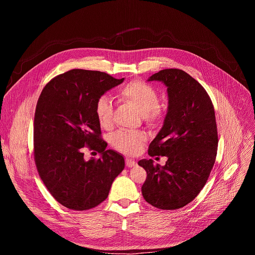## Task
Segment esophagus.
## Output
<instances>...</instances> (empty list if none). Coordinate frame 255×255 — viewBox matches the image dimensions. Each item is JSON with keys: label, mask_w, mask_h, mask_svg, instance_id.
<instances>
[{"label": "esophagus", "mask_w": 255, "mask_h": 255, "mask_svg": "<svg viewBox=\"0 0 255 255\" xmlns=\"http://www.w3.org/2000/svg\"><path fill=\"white\" fill-rule=\"evenodd\" d=\"M125 163H126V166H128V167H133L136 165V161L134 159L128 158V157L125 159Z\"/></svg>", "instance_id": "esophagus-1"}]
</instances>
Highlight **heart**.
I'll use <instances>...</instances> for the list:
<instances>
[{"instance_id":"b5f03b06","label":"heart","mask_w":255,"mask_h":255,"mask_svg":"<svg viewBox=\"0 0 255 255\" xmlns=\"http://www.w3.org/2000/svg\"><path fill=\"white\" fill-rule=\"evenodd\" d=\"M118 97L132 104L148 126L154 127L158 125L164 117V110L159 104V93L153 86L143 81L134 80L124 85L119 89ZM95 115L103 129L109 130L113 127L114 106L108 96L104 95L97 99ZM145 141L146 136L136 131L120 130L112 137L113 147L128 155L138 153Z\"/></svg>"}]
</instances>
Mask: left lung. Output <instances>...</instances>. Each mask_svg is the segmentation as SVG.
<instances>
[{
  "label": "left lung",
  "mask_w": 255,
  "mask_h": 255,
  "mask_svg": "<svg viewBox=\"0 0 255 255\" xmlns=\"http://www.w3.org/2000/svg\"><path fill=\"white\" fill-rule=\"evenodd\" d=\"M148 81L167 87L168 110L163 126L150 143V156H166L164 166L139 160L147 176L141 193L160 210H176L202 191L214 166L218 132L213 103L202 85L178 68L162 69Z\"/></svg>",
  "instance_id": "1"
}]
</instances>
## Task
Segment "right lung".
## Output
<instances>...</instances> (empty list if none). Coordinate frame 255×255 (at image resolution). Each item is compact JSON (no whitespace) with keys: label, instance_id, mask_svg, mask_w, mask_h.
Here are the masks:
<instances>
[{"label":"right lung","instance_id":"add662e5","mask_svg":"<svg viewBox=\"0 0 255 255\" xmlns=\"http://www.w3.org/2000/svg\"><path fill=\"white\" fill-rule=\"evenodd\" d=\"M123 81L77 68L53 78L39 96L33 129L35 164L51 196L70 210L100 205L124 169V157L106 149L95 115L97 99ZM85 148L102 156L86 161Z\"/></svg>","mask_w":255,"mask_h":255}]
</instances>
